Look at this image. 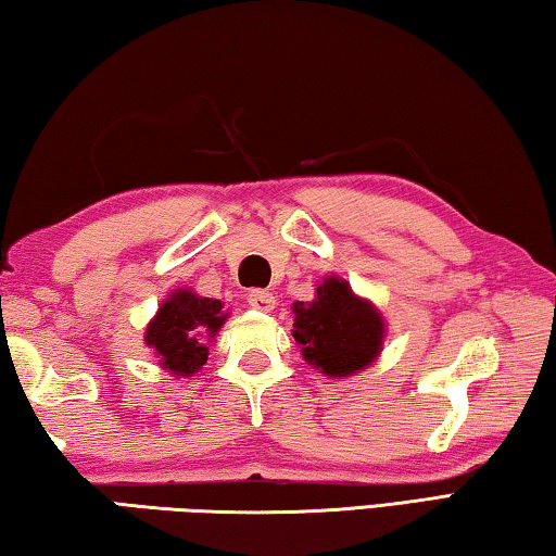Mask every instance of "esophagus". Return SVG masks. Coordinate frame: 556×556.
I'll list each match as a JSON object with an SVG mask.
<instances>
[{"instance_id": "obj_1", "label": "esophagus", "mask_w": 556, "mask_h": 556, "mask_svg": "<svg viewBox=\"0 0 556 556\" xmlns=\"http://www.w3.org/2000/svg\"><path fill=\"white\" fill-rule=\"evenodd\" d=\"M248 301H250L252 308H257V312H271V308H275V304H277L275 294H271V291H267V289H252L248 294Z\"/></svg>"}]
</instances>
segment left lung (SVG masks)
I'll return each mask as SVG.
<instances>
[{"instance_id":"left-lung-1","label":"left lung","mask_w":556,"mask_h":556,"mask_svg":"<svg viewBox=\"0 0 556 556\" xmlns=\"http://www.w3.org/2000/svg\"><path fill=\"white\" fill-rule=\"evenodd\" d=\"M316 294L312 304H294V338L301 353L331 378L363 370L382 351V316L338 277H328Z\"/></svg>"}]
</instances>
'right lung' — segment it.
<instances>
[{
  "label": "right lung",
  "instance_id": "right-lung-1",
  "mask_svg": "<svg viewBox=\"0 0 556 556\" xmlns=\"http://www.w3.org/2000/svg\"><path fill=\"white\" fill-rule=\"evenodd\" d=\"M218 299L195 296L193 291L176 294L159 306V314L147 328L144 341L162 357V365L176 375H191L208 361L203 336L213 338L225 321Z\"/></svg>",
  "mask_w": 556,
  "mask_h": 556
}]
</instances>
